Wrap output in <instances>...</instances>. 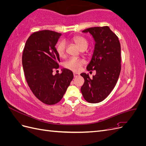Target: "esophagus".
I'll use <instances>...</instances> for the list:
<instances>
[{
	"mask_svg": "<svg viewBox=\"0 0 146 146\" xmlns=\"http://www.w3.org/2000/svg\"><path fill=\"white\" fill-rule=\"evenodd\" d=\"M73 74H74V77H76L78 76L79 75H80V74H79V73H77V72H74Z\"/></svg>",
	"mask_w": 146,
	"mask_h": 146,
	"instance_id": "34e87169",
	"label": "esophagus"
}]
</instances>
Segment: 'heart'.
<instances>
[{
  "instance_id": "obj_1",
  "label": "heart",
  "mask_w": 146,
  "mask_h": 146,
  "mask_svg": "<svg viewBox=\"0 0 146 146\" xmlns=\"http://www.w3.org/2000/svg\"><path fill=\"white\" fill-rule=\"evenodd\" d=\"M72 40L81 50L85 49L88 47V41L85 38L81 36H75L72 38ZM56 48L58 55L60 56H64L66 53V42L64 41H59L57 44ZM85 63V61L83 59L71 57L65 61L64 66L66 68L77 72L80 69Z\"/></svg>"
}]
</instances>
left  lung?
I'll return each mask as SVG.
<instances>
[{
	"mask_svg": "<svg viewBox=\"0 0 146 146\" xmlns=\"http://www.w3.org/2000/svg\"><path fill=\"white\" fill-rule=\"evenodd\" d=\"M95 41L93 55L87 66L88 70H96V74L90 78L82 73L84 83L81 92L88 102L96 104L103 101L114 89L121 70V44L118 37L108 26L85 29Z\"/></svg>",
	"mask_w": 146,
	"mask_h": 146,
	"instance_id": "obj_1",
	"label": "left lung"
}]
</instances>
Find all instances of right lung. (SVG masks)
<instances>
[{
  "mask_svg": "<svg viewBox=\"0 0 146 146\" xmlns=\"http://www.w3.org/2000/svg\"><path fill=\"white\" fill-rule=\"evenodd\" d=\"M61 35L47 30L32 33L25 42L22 57L29 86L36 98L47 105L59 102L74 77L68 69L52 74L59 68L60 56L55 46Z\"/></svg>",
  "mask_w": 146,
  "mask_h": 146,
  "instance_id": "add662e5",
  "label": "right lung"
}]
</instances>
